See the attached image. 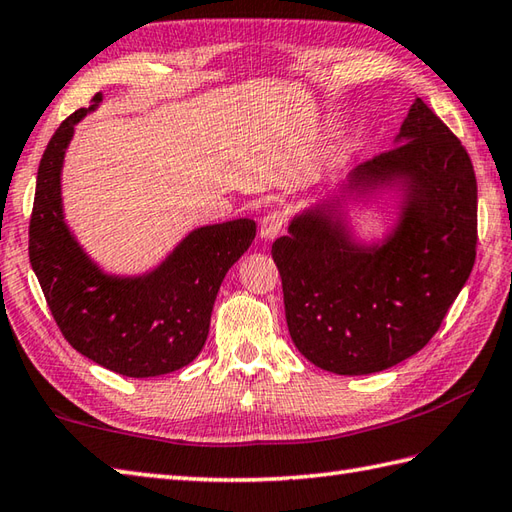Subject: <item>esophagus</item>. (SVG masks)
Segmentation results:
<instances>
[{"label": "esophagus", "instance_id": "1", "mask_svg": "<svg viewBox=\"0 0 512 512\" xmlns=\"http://www.w3.org/2000/svg\"><path fill=\"white\" fill-rule=\"evenodd\" d=\"M281 228H284V215L279 211H270L268 215H264L262 226H259V233H262L264 239H273L281 233Z\"/></svg>", "mask_w": 512, "mask_h": 512}]
</instances>
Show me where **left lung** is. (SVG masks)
<instances>
[{
    "mask_svg": "<svg viewBox=\"0 0 512 512\" xmlns=\"http://www.w3.org/2000/svg\"><path fill=\"white\" fill-rule=\"evenodd\" d=\"M400 187V217L383 242L358 244L339 198L292 217L273 244L286 321L297 350L341 376L383 372L438 332L475 264L473 162L422 99L396 147L358 165L343 191Z\"/></svg>",
    "mask_w": 512,
    "mask_h": 512,
    "instance_id": "1",
    "label": "left lung"
}]
</instances>
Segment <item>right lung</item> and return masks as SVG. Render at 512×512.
Returning <instances> with one entry per match:
<instances>
[{
  "instance_id": "right-lung-1",
  "label": "right lung",
  "mask_w": 512,
  "mask_h": 512,
  "mask_svg": "<svg viewBox=\"0 0 512 512\" xmlns=\"http://www.w3.org/2000/svg\"><path fill=\"white\" fill-rule=\"evenodd\" d=\"M103 101L65 118L43 151L28 228V255L61 334L76 352L116 374L176 372L202 352L222 281L255 239L253 220L195 228L158 268L107 275L63 220L61 167L74 125Z\"/></svg>"
}]
</instances>
